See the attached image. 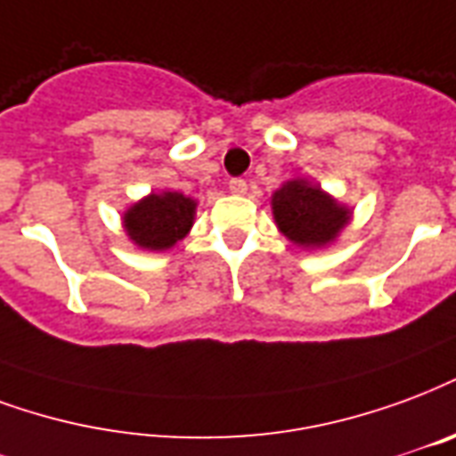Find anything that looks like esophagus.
I'll return each instance as SVG.
<instances>
[{"instance_id":"1","label":"esophagus","mask_w":456,"mask_h":456,"mask_svg":"<svg viewBox=\"0 0 456 456\" xmlns=\"http://www.w3.org/2000/svg\"><path fill=\"white\" fill-rule=\"evenodd\" d=\"M229 193L244 195L246 193V181H241V178H232V181H229Z\"/></svg>"}]
</instances>
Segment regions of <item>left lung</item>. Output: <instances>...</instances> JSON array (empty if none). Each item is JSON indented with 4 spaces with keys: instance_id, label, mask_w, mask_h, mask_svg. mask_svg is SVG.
I'll return each instance as SVG.
<instances>
[{
    "instance_id": "obj_1",
    "label": "left lung",
    "mask_w": 456,
    "mask_h": 456,
    "mask_svg": "<svg viewBox=\"0 0 456 456\" xmlns=\"http://www.w3.org/2000/svg\"><path fill=\"white\" fill-rule=\"evenodd\" d=\"M273 219L289 244L305 251H319L336 244L353 219V208L326 193L309 178H292L271 198Z\"/></svg>"
}]
</instances>
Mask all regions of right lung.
<instances>
[{"mask_svg": "<svg viewBox=\"0 0 456 456\" xmlns=\"http://www.w3.org/2000/svg\"><path fill=\"white\" fill-rule=\"evenodd\" d=\"M198 200L181 191H151L123 212V232L142 251H168L188 237Z\"/></svg>", "mask_w": 456, "mask_h": 456, "instance_id": "1", "label": "right lung"}]
</instances>
